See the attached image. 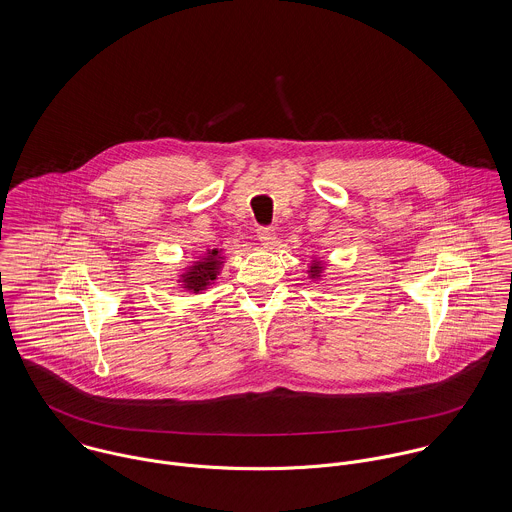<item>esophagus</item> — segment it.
I'll return each instance as SVG.
<instances>
[{"label": "esophagus", "instance_id": "obj_1", "mask_svg": "<svg viewBox=\"0 0 512 512\" xmlns=\"http://www.w3.org/2000/svg\"><path fill=\"white\" fill-rule=\"evenodd\" d=\"M258 240L262 242V246L270 248V246L276 242V232H274V228H270V226L258 228Z\"/></svg>", "mask_w": 512, "mask_h": 512}]
</instances>
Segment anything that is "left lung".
I'll return each mask as SVG.
<instances>
[{
  "label": "left lung",
  "mask_w": 512,
  "mask_h": 512,
  "mask_svg": "<svg viewBox=\"0 0 512 512\" xmlns=\"http://www.w3.org/2000/svg\"><path fill=\"white\" fill-rule=\"evenodd\" d=\"M323 272H325V264H323L321 260L313 258V260H311V264H309V270H307L309 278H311L313 282H319V280L323 278Z\"/></svg>",
  "instance_id": "1"
}]
</instances>
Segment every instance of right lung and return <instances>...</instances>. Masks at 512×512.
Listing matches in <instances>:
<instances>
[{"label": "right lung", "instance_id": "add662e5", "mask_svg": "<svg viewBox=\"0 0 512 512\" xmlns=\"http://www.w3.org/2000/svg\"><path fill=\"white\" fill-rule=\"evenodd\" d=\"M222 264H224L222 250L219 248L207 250L205 256H199V260H195L191 266H187L183 270V274L179 276L177 282L187 292L203 293L209 286H213L217 282Z\"/></svg>", "mask_w": 512, "mask_h": 512}]
</instances>
